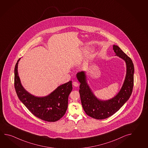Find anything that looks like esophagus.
Returning a JSON list of instances; mask_svg holds the SVG:
<instances>
[{"mask_svg":"<svg viewBox=\"0 0 148 148\" xmlns=\"http://www.w3.org/2000/svg\"><path fill=\"white\" fill-rule=\"evenodd\" d=\"M73 85L74 86H75V87H77V86H79V84L78 82H74L73 83Z\"/></svg>","mask_w":148,"mask_h":148,"instance_id":"1","label":"esophagus"}]
</instances>
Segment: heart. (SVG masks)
Returning <instances> with one entry per match:
<instances>
[{
	"instance_id": "heart-1",
	"label": "heart",
	"mask_w": 148,
	"mask_h": 148,
	"mask_svg": "<svg viewBox=\"0 0 148 148\" xmlns=\"http://www.w3.org/2000/svg\"><path fill=\"white\" fill-rule=\"evenodd\" d=\"M86 51V50H85V51Z\"/></svg>"
}]
</instances>
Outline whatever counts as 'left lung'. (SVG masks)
Listing matches in <instances>:
<instances>
[{"label": "left lung", "mask_w": 148, "mask_h": 148, "mask_svg": "<svg viewBox=\"0 0 148 148\" xmlns=\"http://www.w3.org/2000/svg\"><path fill=\"white\" fill-rule=\"evenodd\" d=\"M115 54L123 59L127 64V74L125 81L119 93L111 100L102 101L94 95L86 82L84 72L82 71L76 75L81 83L79 93L82 105L86 114L91 118L102 120L114 114L130 98L134 84V65L132 60L116 45H113Z\"/></svg>", "instance_id": "1"}]
</instances>
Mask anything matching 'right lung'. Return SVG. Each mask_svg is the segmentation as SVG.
<instances>
[{"instance_id": "add662e5", "label": "right lung", "mask_w": 148, "mask_h": 148, "mask_svg": "<svg viewBox=\"0 0 148 148\" xmlns=\"http://www.w3.org/2000/svg\"><path fill=\"white\" fill-rule=\"evenodd\" d=\"M15 67L14 86L19 100L35 116L47 122H55L62 118L68 106V97L72 90V81L61 85L48 96L38 97L31 95L22 86L18 74V64Z\"/></svg>"}]
</instances>
